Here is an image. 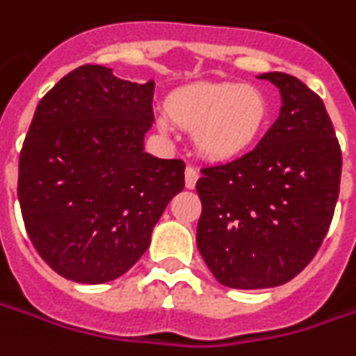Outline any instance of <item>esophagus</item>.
<instances>
[{
    "mask_svg": "<svg viewBox=\"0 0 356 356\" xmlns=\"http://www.w3.org/2000/svg\"><path fill=\"white\" fill-rule=\"evenodd\" d=\"M197 179H198V171L193 165H187V169H185V185H187V188H195V185H197Z\"/></svg>",
    "mask_w": 356,
    "mask_h": 356,
    "instance_id": "esophagus-1",
    "label": "esophagus"
}]
</instances>
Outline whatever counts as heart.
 <instances>
[{
    "label": "heart",
    "mask_w": 356,
    "mask_h": 356,
    "mask_svg": "<svg viewBox=\"0 0 356 356\" xmlns=\"http://www.w3.org/2000/svg\"><path fill=\"white\" fill-rule=\"evenodd\" d=\"M171 118L195 132L207 158L224 161L241 156L257 142L269 117L261 89L232 81L193 83L168 99Z\"/></svg>",
    "instance_id": "heart-1"
}]
</instances>
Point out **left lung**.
<instances>
[{"label":"left lung","mask_w":356,"mask_h":356,"mask_svg":"<svg viewBox=\"0 0 356 356\" xmlns=\"http://www.w3.org/2000/svg\"><path fill=\"white\" fill-rule=\"evenodd\" d=\"M282 107L241 158L200 169L197 245L220 284L269 289L294 279L318 253L339 197L341 147L320 95L273 72Z\"/></svg>","instance_id":"1"}]
</instances>
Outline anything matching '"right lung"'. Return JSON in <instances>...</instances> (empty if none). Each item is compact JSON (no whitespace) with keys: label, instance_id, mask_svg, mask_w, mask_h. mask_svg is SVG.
<instances>
[{"label":"right lung","instance_id":"right-lung-1","mask_svg":"<svg viewBox=\"0 0 356 356\" xmlns=\"http://www.w3.org/2000/svg\"><path fill=\"white\" fill-rule=\"evenodd\" d=\"M154 81L76 67L46 93L19 156L17 197L38 255L58 275L99 284L124 275L149 248L185 161L144 152Z\"/></svg>","mask_w":356,"mask_h":356}]
</instances>
